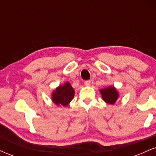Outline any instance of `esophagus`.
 I'll use <instances>...</instances> for the list:
<instances>
[{"mask_svg":"<svg viewBox=\"0 0 156 156\" xmlns=\"http://www.w3.org/2000/svg\"><path fill=\"white\" fill-rule=\"evenodd\" d=\"M84 84H85L86 86H87V87H88V86H89L91 84V80H85V81H84Z\"/></svg>","mask_w":156,"mask_h":156,"instance_id":"1","label":"esophagus"}]
</instances>
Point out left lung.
<instances>
[{"instance_id": "1", "label": "left lung", "mask_w": 156, "mask_h": 156, "mask_svg": "<svg viewBox=\"0 0 156 156\" xmlns=\"http://www.w3.org/2000/svg\"><path fill=\"white\" fill-rule=\"evenodd\" d=\"M103 101L109 104H114L118 98V92L114 87L103 89L101 90Z\"/></svg>"}]
</instances>
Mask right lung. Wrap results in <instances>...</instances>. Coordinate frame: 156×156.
<instances>
[{"mask_svg":"<svg viewBox=\"0 0 156 156\" xmlns=\"http://www.w3.org/2000/svg\"><path fill=\"white\" fill-rule=\"evenodd\" d=\"M75 92L70 83H66L64 86H60L55 89L52 94V99L56 105L67 106L74 98Z\"/></svg>","mask_w":156,"mask_h":156,"instance_id":"right-lung-1","label":"right lung"}]
</instances>
